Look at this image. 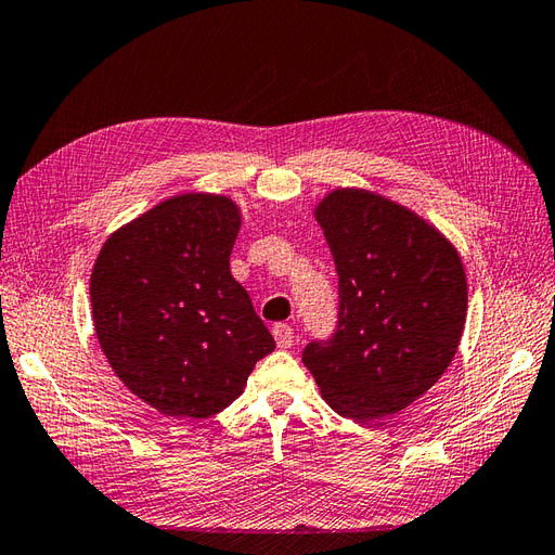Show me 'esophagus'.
Returning a JSON list of instances; mask_svg holds the SVG:
<instances>
[{
    "label": "esophagus",
    "mask_w": 555,
    "mask_h": 555,
    "mask_svg": "<svg viewBox=\"0 0 555 555\" xmlns=\"http://www.w3.org/2000/svg\"><path fill=\"white\" fill-rule=\"evenodd\" d=\"M274 338H276V345L281 347V350H291L293 347V328L288 324H276L274 326Z\"/></svg>",
    "instance_id": "esophagus-1"
}]
</instances>
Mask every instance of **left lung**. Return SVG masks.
<instances>
[{
	"mask_svg": "<svg viewBox=\"0 0 555 555\" xmlns=\"http://www.w3.org/2000/svg\"><path fill=\"white\" fill-rule=\"evenodd\" d=\"M338 272V321L302 362L340 416H392L428 392L466 324L461 257L418 215L369 191L338 189L317 208Z\"/></svg>",
	"mask_w": 555,
	"mask_h": 555,
	"instance_id": "left-lung-1",
	"label": "left lung"
}]
</instances>
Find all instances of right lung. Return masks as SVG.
<instances>
[{"mask_svg":"<svg viewBox=\"0 0 555 555\" xmlns=\"http://www.w3.org/2000/svg\"><path fill=\"white\" fill-rule=\"evenodd\" d=\"M238 229L229 198L184 193L115 231L96 257L89 295L101 350L165 416L222 411L276 347L229 272Z\"/></svg>","mask_w":555,"mask_h":555,"instance_id":"obj_1","label":"right lung"}]
</instances>
